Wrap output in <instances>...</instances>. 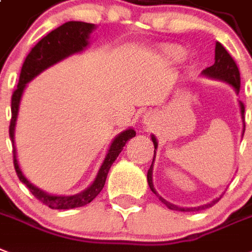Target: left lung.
<instances>
[{"mask_svg":"<svg viewBox=\"0 0 252 252\" xmlns=\"http://www.w3.org/2000/svg\"><path fill=\"white\" fill-rule=\"evenodd\" d=\"M204 76L212 77V79H218V80H222V81H225V83L230 84L236 92L238 93L239 92V87H241V76H239V69L238 66H237V63L234 62V59L232 58V55L229 54L228 52L225 50V48L222 46L220 42H216V48H215V63L212 66L207 67L206 69H203V72H202ZM239 107H241V116H242V122L245 124V105H243L242 102H239ZM243 132H245V126H243ZM243 136V134H242ZM151 140H153V144H154L155 150H157V147H158V142H157V138L155 136H151ZM155 150H154V158H153V163H154L155 159ZM153 163L150 165V169L147 171V183H149V186H150L151 191L159 198L161 203H164L169 210H175V211H184V212H190V211H200V210H206L208 207H212L215 203H218L219 199L220 198H216L212 202L207 204H203V206H199V207H179V206H176V204L169 203L165 199L159 195L157 193V190H155L154 185H153Z\"/></svg>","mask_w":252,"mask_h":252,"instance_id":"obj_1","label":"left lung"}]
</instances>
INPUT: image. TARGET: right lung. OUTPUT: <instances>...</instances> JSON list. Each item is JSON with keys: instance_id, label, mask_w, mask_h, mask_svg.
I'll list each match as a JSON object with an SVG mask.
<instances>
[{"instance_id": "right-lung-1", "label": "right lung", "mask_w": 252, "mask_h": 252, "mask_svg": "<svg viewBox=\"0 0 252 252\" xmlns=\"http://www.w3.org/2000/svg\"><path fill=\"white\" fill-rule=\"evenodd\" d=\"M95 26L92 23H84V22H67L62 24L58 28H55L50 33H48L44 38H41L37 44L34 45L32 50L28 53L26 61H24L22 71H20L19 83L16 87L15 92L11 97V120H10L9 134L10 140L13 142V155H14V168L16 171V175L24 185L30 189V191L37 198L40 202L46 204L48 207L53 210H69V208L83 207L85 204L91 203L101 190L105 186L107 173L111 168L112 163L116 160L122 153L123 147L126 146V141L130 140L132 137L136 136V132L129 128L124 130L120 134L114 138L111 146L108 149V153L106 155L105 160L102 163L101 168L98 171L97 177L93 181L88 189L75 195H50L45 193L41 189L36 188L33 184H31L23 175L18 159H16V149L15 141H14V132H15L16 118H18V110H19V103L22 94H23L24 88L27 83L34 79L38 73H41L44 69L49 68L55 63L61 62L62 59L67 58L69 55L75 53L83 52L84 49L89 45V34L93 32Z\"/></svg>"}]
</instances>
